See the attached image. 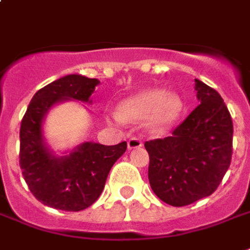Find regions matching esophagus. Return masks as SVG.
<instances>
[{
	"label": "esophagus",
	"instance_id": "esophagus-1",
	"mask_svg": "<svg viewBox=\"0 0 250 250\" xmlns=\"http://www.w3.org/2000/svg\"><path fill=\"white\" fill-rule=\"evenodd\" d=\"M141 146H142V141L135 137L130 138V139H128V142H127V147H128V150L138 149V147H141Z\"/></svg>",
	"mask_w": 250,
	"mask_h": 250
}]
</instances>
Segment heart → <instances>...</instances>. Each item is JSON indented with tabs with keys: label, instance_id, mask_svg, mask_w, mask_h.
Returning <instances> with one entry per match:
<instances>
[{
	"label": "heart",
	"instance_id": "b5f03b06",
	"mask_svg": "<svg viewBox=\"0 0 250 250\" xmlns=\"http://www.w3.org/2000/svg\"><path fill=\"white\" fill-rule=\"evenodd\" d=\"M184 101L177 93L151 88L141 90L122 101L116 120L142 122L146 120V128L151 134H164L180 119L184 112Z\"/></svg>",
	"mask_w": 250,
	"mask_h": 250
}]
</instances>
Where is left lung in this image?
Segmentation results:
<instances>
[{
  "label": "left lung",
  "mask_w": 250,
  "mask_h": 250,
  "mask_svg": "<svg viewBox=\"0 0 250 250\" xmlns=\"http://www.w3.org/2000/svg\"><path fill=\"white\" fill-rule=\"evenodd\" d=\"M200 105L170 137L145 142L150 187L162 202L181 207L210 196L228 172L233 122L221 95L195 80Z\"/></svg>",
  "instance_id": "obj_1"
}]
</instances>
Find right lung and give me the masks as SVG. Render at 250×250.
<instances>
[{
  "instance_id": "1",
  "label": "right lung",
  "mask_w": 250,
  "mask_h": 250,
  "mask_svg": "<svg viewBox=\"0 0 250 250\" xmlns=\"http://www.w3.org/2000/svg\"><path fill=\"white\" fill-rule=\"evenodd\" d=\"M97 78L69 74L38 90L20 127V167L29 191L39 202L63 211L92 206L104 189L113 164L125 154L127 143L105 146L83 142L62 155L48 146L43 123L54 105L74 100L92 104Z\"/></svg>"
}]
</instances>
